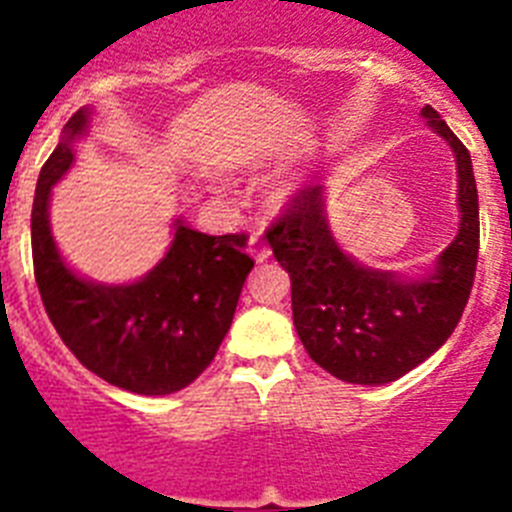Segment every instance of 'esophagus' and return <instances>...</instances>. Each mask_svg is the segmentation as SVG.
<instances>
[{
	"mask_svg": "<svg viewBox=\"0 0 512 512\" xmlns=\"http://www.w3.org/2000/svg\"><path fill=\"white\" fill-rule=\"evenodd\" d=\"M248 253H251L253 261H259V264L271 256L269 246H266V243L261 241V238H251V241H248Z\"/></svg>",
	"mask_w": 512,
	"mask_h": 512,
	"instance_id": "obj_1",
	"label": "esophagus"
}]
</instances>
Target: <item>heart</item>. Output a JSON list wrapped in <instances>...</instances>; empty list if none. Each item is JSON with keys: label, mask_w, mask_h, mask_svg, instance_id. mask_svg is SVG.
Segmentation results:
<instances>
[{"label": "heart", "mask_w": 512, "mask_h": 512, "mask_svg": "<svg viewBox=\"0 0 512 512\" xmlns=\"http://www.w3.org/2000/svg\"><path fill=\"white\" fill-rule=\"evenodd\" d=\"M300 187H302L300 176H289V179H282V182L271 184L269 194H271V200L287 202V200H292L297 192H300Z\"/></svg>", "instance_id": "obj_1"}]
</instances>
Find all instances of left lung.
Returning a JSON list of instances; mask_svg holds the SVG:
<instances>
[{
    "label": "left lung",
    "mask_w": 512,
    "mask_h": 512,
    "mask_svg": "<svg viewBox=\"0 0 512 512\" xmlns=\"http://www.w3.org/2000/svg\"><path fill=\"white\" fill-rule=\"evenodd\" d=\"M420 117L449 143L456 161L459 233L423 274L374 269L341 248L328 220V189L307 187L269 246L292 279V318L310 359L351 384L395 382L446 343L474 284L479 200L472 156L431 104Z\"/></svg>",
    "instance_id": "8db88e82"
}]
</instances>
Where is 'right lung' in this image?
<instances>
[{"instance_id":"add662e5","label":"right lung","mask_w":512,"mask_h":512,"mask_svg":"<svg viewBox=\"0 0 512 512\" xmlns=\"http://www.w3.org/2000/svg\"><path fill=\"white\" fill-rule=\"evenodd\" d=\"M89 125L92 107H81L40 169L30 220L35 282L53 328L89 372L135 395H171L205 372L233 323L253 269L246 235H205L176 217L164 259L140 279L81 277L53 238L51 197Z\"/></svg>"}]
</instances>
